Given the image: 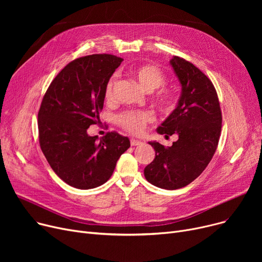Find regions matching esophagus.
Returning a JSON list of instances; mask_svg holds the SVG:
<instances>
[{"label": "esophagus", "mask_w": 262, "mask_h": 262, "mask_svg": "<svg viewBox=\"0 0 262 262\" xmlns=\"http://www.w3.org/2000/svg\"><path fill=\"white\" fill-rule=\"evenodd\" d=\"M130 144H132V146H138V145H141L142 142L140 140H137V139L132 138L130 139Z\"/></svg>", "instance_id": "1"}]
</instances>
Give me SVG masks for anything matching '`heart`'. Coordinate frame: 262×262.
Listing matches in <instances>:
<instances>
[{
  "label": "heart",
  "instance_id": "b5f03b06",
  "mask_svg": "<svg viewBox=\"0 0 262 262\" xmlns=\"http://www.w3.org/2000/svg\"><path fill=\"white\" fill-rule=\"evenodd\" d=\"M132 74L138 80L142 88L149 92L166 84V75H164V73L160 69L150 64L137 67L135 70H133ZM118 81L119 76L117 73L108 79L105 87V98L107 101H112L114 99ZM156 100L162 107L168 108L175 104L176 96L172 90L163 88L157 93ZM152 121L153 115L147 110L126 109L116 116V122L118 125L132 135H140L147 126V124Z\"/></svg>",
  "mask_w": 262,
  "mask_h": 262
}]
</instances>
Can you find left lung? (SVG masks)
<instances>
[{"label":"left lung","instance_id":"1","mask_svg":"<svg viewBox=\"0 0 262 262\" xmlns=\"http://www.w3.org/2000/svg\"><path fill=\"white\" fill-rule=\"evenodd\" d=\"M170 63L182 84V95L173 113L157 132L178 135L172 146L149 142L155 158L144 169L152 185L175 190L186 187L208 166L217 147L222 112L212 81L190 61L174 56Z\"/></svg>","mask_w":262,"mask_h":262}]
</instances>
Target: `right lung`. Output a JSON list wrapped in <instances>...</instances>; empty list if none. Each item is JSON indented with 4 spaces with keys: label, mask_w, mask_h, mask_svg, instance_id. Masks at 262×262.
<instances>
[{
    "label": "right lung",
    "mask_w": 262,
    "mask_h": 262,
    "mask_svg": "<svg viewBox=\"0 0 262 262\" xmlns=\"http://www.w3.org/2000/svg\"><path fill=\"white\" fill-rule=\"evenodd\" d=\"M123 59L93 54L69 62L50 84L38 112L39 144L53 171L77 189H92L113 175L130 146L127 137L108 132L100 140L87 129L100 122L105 87Z\"/></svg>",
    "instance_id": "add662e5"
}]
</instances>
